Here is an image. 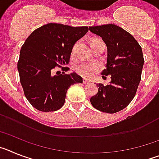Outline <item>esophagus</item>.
I'll list each match as a JSON object with an SVG mask.
<instances>
[{
  "label": "esophagus",
  "instance_id": "34e87169",
  "mask_svg": "<svg viewBox=\"0 0 159 159\" xmlns=\"http://www.w3.org/2000/svg\"><path fill=\"white\" fill-rule=\"evenodd\" d=\"M83 83H84V84H90V81L86 80V79H84V80H83Z\"/></svg>",
  "mask_w": 159,
  "mask_h": 159
}]
</instances>
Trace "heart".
<instances>
[{"mask_svg":"<svg viewBox=\"0 0 159 159\" xmlns=\"http://www.w3.org/2000/svg\"><path fill=\"white\" fill-rule=\"evenodd\" d=\"M96 42H102L99 39H94L92 41V43H96ZM77 48V43L73 46L72 48V56L75 53V50ZM101 66L99 63L97 62H82L75 67V71L79 75H82L86 78H92L100 70Z\"/></svg>","mask_w":159,"mask_h":159,"instance_id":"b5f03b06","label":"heart"}]
</instances>
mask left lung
<instances>
[{"label": "left lung", "mask_w": 159, "mask_h": 159, "mask_svg": "<svg viewBox=\"0 0 159 159\" xmlns=\"http://www.w3.org/2000/svg\"><path fill=\"white\" fill-rule=\"evenodd\" d=\"M89 30L106 43L107 67L101 74L102 78L111 76L109 85L97 84L98 92L90 101L97 110L116 113L128 106L137 92L144 64L142 48L128 32L116 25L93 26Z\"/></svg>", "instance_id": "8db88e82"}]
</instances>
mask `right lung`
I'll list each match as a JSON object with an SVG mask.
<instances>
[{"mask_svg":"<svg viewBox=\"0 0 159 159\" xmlns=\"http://www.w3.org/2000/svg\"><path fill=\"white\" fill-rule=\"evenodd\" d=\"M88 31L87 26L71 27L49 23L38 28L25 40L17 63L20 81L29 102L43 112L55 111L64 104L67 89L83 83L76 73L66 74L73 45ZM56 66L62 73L54 75Z\"/></svg>","mask_w":159,"mask_h":159,"instance_id":"right-lung-1","label":"right lung"}]
</instances>
